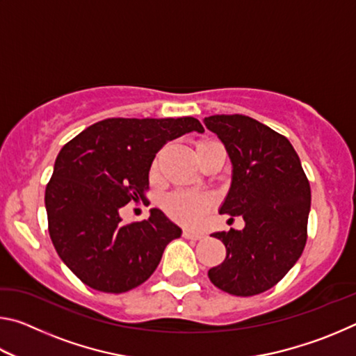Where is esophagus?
Instances as JSON below:
<instances>
[{"instance_id":"esophagus-1","label":"esophagus","mask_w":356,"mask_h":356,"mask_svg":"<svg viewBox=\"0 0 356 356\" xmlns=\"http://www.w3.org/2000/svg\"><path fill=\"white\" fill-rule=\"evenodd\" d=\"M182 236L185 238H190V240H201V238H204V234L202 232H193V231H188V229H185Z\"/></svg>"}]
</instances>
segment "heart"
I'll return each instance as SVG.
<instances>
[{
    "instance_id": "1",
    "label": "heart",
    "mask_w": 356,
    "mask_h": 356,
    "mask_svg": "<svg viewBox=\"0 0 356 356\" xmlns=\"http://www.w3.org/2000/svg\"><path fill=\"white\" fill-rule=\"evenodd\" d=\"M212 204V197L207 195H196L190 191H174L165 197L163 207L174 220L190 226L201 225L204 213Z\"/></svg>"
}]
</instances>
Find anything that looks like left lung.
Listing matches in <instances>:
<instances>
[{
  "mask_svg": "<svg viewBox=\"0 0 356 356\" xmlns=\"http://www.w3.org/2000/svg\"><path fill=\"white\" fill-rule=\"evenodd\" d=\"M225 144L232 182L220 213L242 215V231L215 232L226 259L209 270L213 284L237 297L262 293L284 278L305 250L309 180L286 136L243 114L204 118Z\"/></svg>",
  "mask_w": 356,
  "mask_h": 356,
  "instance_id": "obj_1",
  "label": "left lung"
}]
</instances>
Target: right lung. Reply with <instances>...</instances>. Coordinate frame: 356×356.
<instances>
[{"instance_id":"1","label":"right lung","mask_w":356,"mask_h":356,"mask_svg":"<svg viewBox=\"0 0 356 356\" xmlns=\"http://www.w3.org/2000/svg\"><path fill=\"white\" fill-rule=\"evenodd\" d=\"M202 134L195 118L125 119L92 124L58 154L45 188L48 232L63 262L84 284L122 293L155 272L166 245L182 229L159 209L124 225L119 210L146 202L149 170L168 141Z\"/></svg>"}]
</instances>
